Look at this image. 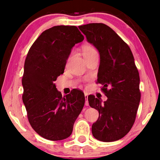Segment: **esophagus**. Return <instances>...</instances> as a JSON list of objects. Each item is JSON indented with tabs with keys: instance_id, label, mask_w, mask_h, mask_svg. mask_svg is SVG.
Masks as SVG:
<instances>
[{
	"instance_id": "esophagus-1",
	"label": "esophagus",
	"mask_w": 160,
	"mask_h": 160,
	"mask_svg": "<svg viewBox=\"0 0 160 160\" xmlns=\"http://www.w3.org/2000/svg\"><path fill=\"white\" fill-rule=\"evenodd\" d=\"M85 105L88 106L89 102H88V94H85Z\"/></svg>"
}]
</instances>
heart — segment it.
Segmentation results:
<instances>
[{
    "mask_svg": "<svg viewBox=\"0 0 160 160\" xmlns=\"http://www.w3.org/2000/svg\"><path fill=\"white\" fill-rule=\"evenodd\" d=\"M82 51L84 57L90 55L91 53L97 52L96 50L92 47H90V46H85V47H83L82 48Z\"/></svg>",
    "mask_w": 160,
    "mask_h": 160,
    "instance_id": "heart-1",
    "label": "heart"
}]
</instances>
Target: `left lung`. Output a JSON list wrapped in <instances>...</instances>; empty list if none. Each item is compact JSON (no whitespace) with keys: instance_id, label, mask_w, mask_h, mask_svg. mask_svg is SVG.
Returning a JSON list of instances; mask_svg holds the SVG:
<instances>
[{"instance_id":"1","label":"left lung","mask_w":160,"mask_h":160,"mask_svg":"<svg viewBox=\"0 0 160 160\" xmlns=\"http://www.w3.org/2000/svg\"><path fill=\"white\" fill-rule=\"evenodd\" d=\"M78 28L99 51L97 82L107 97L104 102L88 97L90 106L99 114L92 132L100 141H116L125 136L135 122L140 101L138 70L131 48L109 26L90 23Z\"/></svg>"}]
</instances>
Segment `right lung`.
Wrapping results in <instances>:
<instances>
[{"label": "right lung", "instance_id": "obj_1", "mask_svg": "<svg viewBox=\"0 0 160 160\" xmlns=\"http://www.w3.org/2000/svg\"><path fill=\"white\" fill-rule=\"evenodd\" d=\"M83 40L77 27L54 26L42 32L27 55L22 101L32 128L45 139L68 138L85 104L82 92L75 89L63 97L54 83L63 73L72 47Z\"/></svg>", "mask_w": 160, "mask_h": 160}]
</instances>
